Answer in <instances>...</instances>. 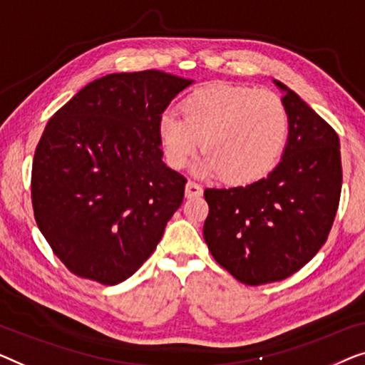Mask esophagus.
Masks as SVG:
<instances>
[{"label":"esophagus","mask_w":365,"mask_h":365,"mask_svg":"<svg viewBox=\"0 0 365 365\" xmlns=\"http://www.w3.org/2000/svg\"><path fill=\"white\" fill-rule=\"evenodd\" d=\"M203 193V188L200 187L198 183L195 182H187V185H185V197L187 198H195V197H202Z\"/></svg>","instance_id":"34e87169"}]
</instances>
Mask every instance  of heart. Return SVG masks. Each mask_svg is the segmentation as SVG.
Returning <instances> with one entry per match:
<instances>
[{"instance_id": "b5f03b06", "label": "heart", "mask_w": 365, "mask_h": 365, "mask_svg": "<svg viewBox=\"0 0 365 365\" xmlns=\"http://www.w3.org/2000/svg\"><path fill=\"white\" fill-rule=\"evenodd\" d=\"M157 125L163 158L183 168L200 145L195 170L227 183H251L273 170L286 145L289 117L278 94L248 86L213 84L193 91Z\"/></svg>"}]
</instances>
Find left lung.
<instances>
[{"instance_id":"obj_1","label":"left lung","mask_w":365,"mask_h":365,"mask_svg":"<svg viewBox=\"0 0 365 365\" xmlns=\"http://www.w3.org/2000/svg\"><path fill=\"white\" fill-rule=\"evenodd\" d=\"M274 84L289 117L279 163L246 187L205 190L210 253L250 286L289 278L314 258L331 232L342 187L337 133L294 91Z\"/></svg>"}]
</instances>
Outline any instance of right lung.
I'll use <instances>...</instances> for the list:
<instances>
[{
    "instance_id": "obj_1",
    "label": "right lung",
    "mask_w": 365,
    "mask_h": 365,
    "mask_svg": "<svg viewBox=\"0 0 365 365\" xmlns=\"http://www.w3.org/2000/svg\"><path fill=\"white\" fill-rule=\"evenodd\" d=\"M190 84L155 69L107 74L49 119L31 198L41 233L71 273L119 284L157 248L187 183L163 163L157 125Z\"/></svg>"
}]
</instances>
